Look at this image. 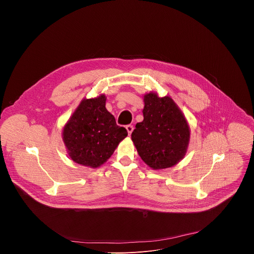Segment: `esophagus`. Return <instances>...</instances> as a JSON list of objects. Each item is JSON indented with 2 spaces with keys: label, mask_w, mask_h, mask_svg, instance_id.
<instances>
[{
  "label": "esophagus",
  "mask_w": 254,
  "mask_h": 254,
  "mask_svg": "<svg viewBox=\"0 0 254 254\" xmlns=\"http://www.w3.org/2000/svg\"><path fill=\"white\" fill-rule=\"evenodd\" d=\"M126 128H127V132H128V135H130L131 132H132V130H133V127H132L131 125H128V126L126 127Z\"/></svg>",
  "instance_id": "34e87169"
}]
</instances>
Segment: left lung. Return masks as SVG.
<instances>
[{"label": "left lung", "mask_w": 254, "mask_h": 254, "mask_svg": "<svg viewBox=\"0 0 254 254\" xmlns=\"http://www.w3.org/2000/svg\"><path fill=\"white\" fill-rule=\"evenodd\" d=\"M143 121L135 125L131 140L140 159L153 170L183 160L190 141V127L177 103L157 92L143 95Z\"/></svg>", "instance_id": "8db88e82"}]
</instances>
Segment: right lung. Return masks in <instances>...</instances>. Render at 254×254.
<instances>
[{"instance_id":"add662e5","label":"right lung","mask_w":254,"mask_h":254,"mask_svg":"<svg viewBox=\"0 0 254 254\" xmlns=\"http://www.w3.org/2000/svg\"><path fill=\"white\" fill-rule=\"evenodd\" d=\"M106 96L83 98L62 130L69 158L81 166L96 169L112 157L127 135L105 107Z\"/></svg>"}]
</instances>
